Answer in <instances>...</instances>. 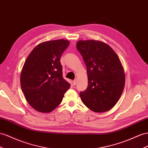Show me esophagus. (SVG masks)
I'll return each instance as SVG.
<instances>
[{"mask_svg":"<svg viewBox=\"0 0 148 148\" xmlns=\"http://www.w3.org/2000/svg\"><path fill=\"white\" fill-rule=\"evenodd\" d=\"M76 83H77V80H76V79H74V80L73 81V84L75 85V84H76Z\"/></svg>","mask_w":148,"mask_h":148,"instance_id":"esophagus-1","label":"esophagus"}]
</instances>
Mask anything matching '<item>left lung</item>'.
<instances>
[{
	"mask_svg": "<svg viewBox=\"0 0 148 148\" xmlns=\"http://www.w3.org/2000/svg\"><path fill=\"white\" fill-rule=\"evenodd\" d=\"M76 47L86 64L88 88L80 92L90 110L104 112L119 101L125 85V74L119 57L109 45L96 40H79Z\"/></svg>",
	"mask_w": 148,
	"mask_h": 148,
	"instance_id": "8db88e82",
	"label": "left lung"
}]
</instances>
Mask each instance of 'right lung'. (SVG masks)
<instances>
[{
    "label": "right lung",
    "instance_id": "right-lung-1",
    "mask_svg": "<svg viewBox=\"0 0 148 148\" xmlns=\"http://www.w3.org/2000/svg\"><path fill=\"white\" fill-rule=\"evenodd\" d=\"M69 41L59 39L38 44L26 59L21 74L22 92L31 106L40 112L52 111L71 85L62 76L60 59Z\"/></svg>",
    "mask_w": 148,
    "mask_h": 148
}]
</instances>
